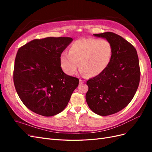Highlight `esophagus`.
<instances>
[{
    "mask_svg": "<svg viewBox=\"0 0 152 152\" xmlns=\"http://www.w3.org/2000/svg\"><path fill=\"white\" fill-rule=\"evenodd\" d=\"M83 83H84V80H82V79H80V80H79V84L81 85V84H82Z\"/></svg>",
    "mask_w": 152,
    "mask_h": 152,
    "instance_id": "obj_1",
    "label": "esophagus"
}]
</instances>
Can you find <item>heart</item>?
<instances>
[{"instance_id":"1","label":"heart","mask_w":152,"mask_h":152,"mask_svg":"<svg viewBox=\"0 0 152 152\" xmlns=\"http://www.w3.org/2000/svg\"><path fill=\"white\" fill-rule=\"evenodd\" d=\"M113 54L112 45L106 39L83 38L73 42L69 52H63L59 57L62 70L72 75L79 65L82 74L96 77L108 66Z\"/></svg>"}]
</instances>
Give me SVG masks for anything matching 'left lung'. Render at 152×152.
<instances>
[{"mask_svg":"<svg viewBox=\"0 0 152 152\" xmlns=\"http://www.w3.org/2000/svg\"><path fill=\"white\" fill-rule=\"evenodd\" d=\"M112 44V59L100 75L87 82L86 102L94 113L102 116L121 111L131 102L138 87L140 69L136 49L113 32L94 34Z\"/></svg>","mask_w":152,"mask_h":152,"instance_id":"left-lung-1","label":"left lung"}]
</instances>
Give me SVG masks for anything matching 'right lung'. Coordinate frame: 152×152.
<instances>
[{"label":"right lung","mask_w":152,"mask_h":152,"mask_svg":"<svg viewBox=\"0 0 152 152\" xmlns=\"http://www.w3.org/2000/svg\"><path fill=\"white\" fill-rule=\"evenodd\" d=\"M70 37L34 39L18 50L14 84L20 99L33 112L51 117L61 112L79 80L62 70L59 57Z\"/></svg>","instance_id":"add662e5"}]
</instances>
